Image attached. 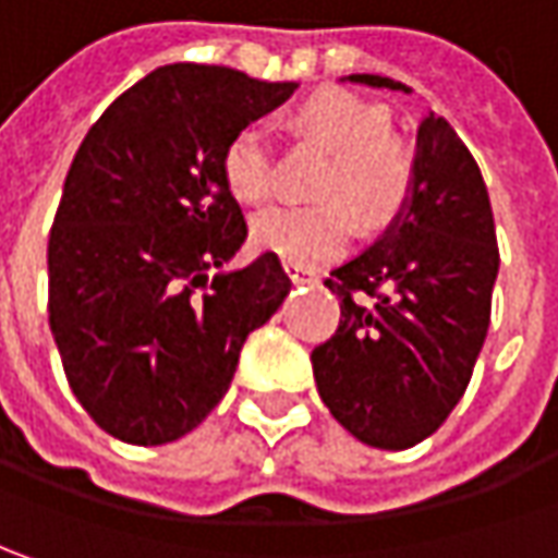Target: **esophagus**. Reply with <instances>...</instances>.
Listing matches in <instances>:
<instances>
[{
  "instance_id": "esophagus-1",
  "label": "esophagus",
  "mask_w": 558,
  "mask_h": 558,
  "mask_svg": "<svg viewBox=\"0 0 558 558\" xmlns=\"http://www.w3.org/2000/svg\"><path fill=\"white\" fill-rule=\"evenodd\" d=\"M283 271H287V278L293 280V283H303V280H318V278H315V271H312V268L293 265V262H283Z\"/></svg>"
}]
</instances>
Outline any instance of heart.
Masks as SVG:
<instances>
[{"mask_svg": "<svg viewBox=\"0 0 558 558\" xmlns=\"http://www.w3.org/2000/svg\"><path fill=\"white\" fill-rule=\"evenodd\" d=\"M303 134L333 149L318 181L315 206H275L253 221L255 250L315 268L347 253L359 218L372 228L390 225L412 199L415 158L390 134V114L350 89L325 86L293 111ZM225 183L240 203H262L275 190L271 140L265 128L246 124L228 140L221 156Z\"/></svg>", "mask_w": 558, "mask_h": 558, "instance_id": "b5f03b06", "label": "heart"}]
</instances>
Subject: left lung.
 <instances>
[{
  "label": "left lung",
  "mask_w": 558,
  "mask_h": 558,
  "mask_svg": "<svg viewBox=\"0 0 558 558\" xmlns=\"http://www.w3.org/2000/svg\"><path fill=\"white\" fill-rule=\"evenodd\" d=\"M352 84L409 86L380 74ZM499 271L490 196L447 118L424 114L415 186L387 233L325 280L340 325L312 350L330 415L377 449H409L447 422L472 380Z\"/></svg>",
  "instance_id": "1"
}]
</instances>
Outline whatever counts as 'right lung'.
I'll use <instances>...</instances> for the list:
<instances>
[{
    "label": "right lung",
    "mask_w": 558,
    "mask_h": 558,
    "mask_svg": "<svg viewBox=\"0 0 558 558\" xmlns=\"http://www.w3.org/2000/svg\"><path fill=\"white\" fill-rule=\"evenodd\" d=\"M293 89L165 64L84 136L49 231V327L74 397L111 437L158 447L190 434L290 293L271 253L221 271L246 240L221 156Z\"/></svg>",
    "instance_id": "right-lung-1"
}]
</instances>
